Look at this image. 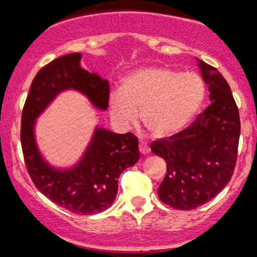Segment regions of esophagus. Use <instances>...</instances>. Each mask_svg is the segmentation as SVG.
I'll return each mask as SVG.
<instances>
[{
  "label": "esophagus",
  "mask_w": 257,
  "mask_h": 257,
  "mask_svg": "<svg viewBox=\"0 0 257 257\" xmlns=\"http://www.w3.org/2000/svg\"><path fill=\"white\" fill-rule=\"evenodd\" d=\"M139 151H140V154L146 155V154H149V152H150V148L146 145V143L139 142Z\"/></svg>",
  "instance_id": "obj_1"
}]
</instances>
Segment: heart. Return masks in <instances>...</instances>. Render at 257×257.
<instances>
[{
  "label": "heart",
  "instance_id": "b5f03b06",
  "mask_svg": "<svg viewBox=\"0 0 257 257\" xmlns=\"http://www.w3.org/2000/svg\"><path fill=\"white\" fill-rule=\"evenodd\" d=\"M206 85L195 73L167 67H146L123 79L120 91L109 95L108 108L117 125L126 128L138 120L156 138H167L185 128L201 108Z\"/></svg>",
  "mask_w": 257,
  "mask_h": 257
}]
</instances>
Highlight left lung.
<instances>
[{
  "label": "left lung",
  "mask_w": 257,
  "mask_h": 257,
  "mask_svg": "<svg viewBox=\"0 0 257 257\" xmlns=\"http://www.w3.org/2000/svg\"><path fill=\"white\" fill-rule=\"evenodd\" d=\"M211 105L179 133L151 143V151L167 163L160 200L177 210H193L210 201L228 184L238 156L240 119L230 87L215 67L199 61Z\"/></svg>",
  "instance_id": "1"
}]
</instances>
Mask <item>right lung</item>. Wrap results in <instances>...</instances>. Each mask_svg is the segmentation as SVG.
<instances>
[{
	"label": "right lung",
	"instance_id": "obj_1",
	"mask_svg": "<svg viewBox=\"0 0 257 257\" xmlns=\"http://www.w3.org/2000/svg\"><path fill=\"white\" fill-rule=\"evenodd\" d=\"M80 57L78 52L69 53L39 70L22 112L21 143L28 173L45 196L78 215H94L111 206L120 173L139 160L138 138L132 133L117 134L97 128L77 167L57 171L42 160L33 132L35 118L62 90H79L98 108H107L108 80L84 69Z\"/></svg>",
	"mask_w": 257,
	"mask_h": 257
}]
</instances>
